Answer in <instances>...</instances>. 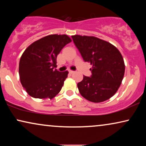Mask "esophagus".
<instances>
[{
    "label": "esophagus",
    "instance_id": "esophagus-1",
    "mask_svg": "<svg viewBox=\"0 0 146 146\" xmlns=\"http://www.w3.org/2000/svg\"><path fill=\"white\" fill-rule=\"evenodd\" d=\"M74 72H75L73 71V70H69V73L71 74H74Z\"/></svg>",
    "mask_w": 146,
    "mask_h": 146
}]
</instances>
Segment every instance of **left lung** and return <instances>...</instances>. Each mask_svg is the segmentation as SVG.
Returning a JSON list of instances; mask_svg holds the SVG:
<instances>
[{
    "mask_svg": "<svg viewBox=\"0 0 146 146\" xmlns=\"http://www.w3.org/2000/svg\"><path fill=\"white\" fill-rule=\"evenodd\" d=\"M84 60L92 66L91 77L84 76L78 88L88 101L99 103L110 98L120 86L125 64L120 52L108 42L97 37L72 36Z\"/></svg>",
    "mask_w": 146,
    "mask_h": 146,
    "instance_id": "1",
    "label": "left lung"
}]
</instances>
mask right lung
<instances>
[{"label":"right lung","instance_id":"obj_1","mask_svg":"<svg viewBox=\"0 0 146 146\" xmlns=\"http://www.w3.org/2000/svg\"><path fill=\"white\" fill-rule=\"evenodd\" d=\"M71 41L66 35H51L34 42L25 50L20 60L19 76L31 96L52 99L60 92L68 72H60L54 68L57 55Z\"/></svg>","mask_w":146,"mask_h":146}]
</instances>
